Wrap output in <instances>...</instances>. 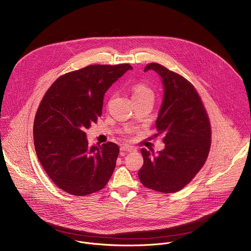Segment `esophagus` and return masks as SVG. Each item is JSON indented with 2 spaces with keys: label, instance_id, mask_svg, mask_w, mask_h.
<instances>
[{
  "label": "esophagus",
  "instance_id": "34e87169",
  "mask_svg": "<svg viewBox=\"0 0 251 251\" xmlns=\"http://www.w3.org/2000/svg\"><path fill=\"white\" fill-rule=\"evenodd\" d=\"M120 151H135V149L133 147H131V146L124 145V146H122L120 148Z\"/></svg>",
  "mask_w": 251,
  "mask_h": 251
}]
</instances>
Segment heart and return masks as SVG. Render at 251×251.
I'll return each mask as SVG.
<instances>
[{
  "instance_id": "obj_1",
  "label": "heart",
  "mask_w": 251,
  "mask_h": 251,
  "mask_svg": "<svg viewBox=\"0 0 251 251\" xmlns=\"http://www.w3.org/2000/svg\"><path fill=\"white\" fill-rule=\"evenodd\" d=\"M145 98H152L153 99V94L150 88H148L144 83H137L133 88H132V100H141ZM130 133L131 130H128Z\"/></svg>"
}]
</instances>
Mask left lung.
Instances as JSON below:
<instances>
[{
  "instance_id": "8db88e82",
  "label": "left lung",
  "mask_w": 251,
  "mask_h": 251,
  "mask_svg": "<svg viewBox=\"0 0 251 251\" xmlns=\"http://www.w3.org/2000/svg\"><path fill=\"white\" fill-rule=\"evenodd\" d=\"M151 70L163 86L155 127L165 146L157 153L141 150L144 164L138 176L147 188L174 193L188 184L205 163L211 127L201 99L187 79L156 63L146 66L145 72Z\"/></svg>"
}]
</instances>
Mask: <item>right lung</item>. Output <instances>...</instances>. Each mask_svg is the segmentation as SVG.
Masks as SVG:
<instances>
[{
  "mask_svg": "<svg viewBox=\"0 0 251 251\" xmlns=\"http://www.w3.org/2000/svg\"><path fill=\"white\" fill-rule=\"evenodd\" d=\"M129 64L91 65L60 76L46 92L33 124L37 157L50 179L71 195L102 189L110 179L119 147L90 146L86 130L101 115L107 90Z\"/></svg>",
  "mask_w": 251,
  "mask_h": 251,
  "instance_id": "1",
  "label": "right lung"
}]
</instances>
